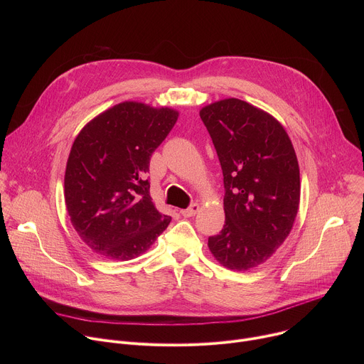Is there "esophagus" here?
Segmentation results:
<instances>
[{
  "mask_svg": "<svg viewBox=\"0 0 364 364\" xmlns=\"http://www.w3.org/2000/svg\"><path fill=\"white\" fill-rule=\"evenodd\" d=\"M198 210H200L198 203H191V204L187 207V209L181 210L180 213H181L184 218H193V216H196V215L198 213Z\"/></svg>",
  "mask_w": 364,
  "mask_h": 364,
  "instance_id": "34e87169",
  "label": "esophagus"
}]
</instances>
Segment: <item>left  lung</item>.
<instances>
[{
	"label": "left lung",
	"instance_id": "1",
	"mask_svg": "<svg viewBox=\"0 0 364 364\" xmlns=\"http://www.w3.org/2000/svg\"><path fill=\"white\" fill-rule=\"evenodd\" d=\"M200 118L223 171L226 222L209 237L218 261L233 271L264 264L289 235L299 205V167L284 127L250 103L229 97Z\"/></svg>",
	"mask_w": 364,
	"mask_h": 364
}]
</instances>
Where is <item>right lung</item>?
<instances>
[{
	"mask_svg": "<svg viewBox=\"0 0 364 364\" xmlns=\"http://www.w3.org/2000/svg\"><path fill=\"white\" fill-rule=\"evenodd\" d=\"M178 112L122 102L76 136L66 166L65 201L80 239L96 253L129 261L170 225L149 196V160Z\"/></svg>",
	"mask_w": 364,
	"mask_h": 364,
	"instance_id": "obj_1",
	"label": "right lung"
}]
</instances>
